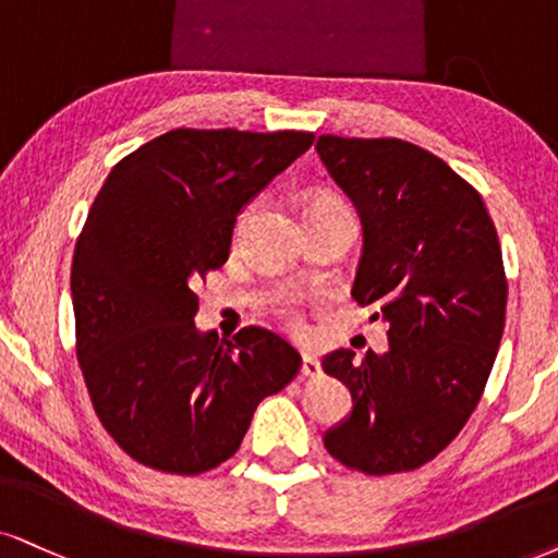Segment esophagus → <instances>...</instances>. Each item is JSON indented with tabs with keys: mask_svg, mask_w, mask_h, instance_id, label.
<instances>
[{
	"mask_svg": "<svg viewBox=\"0 0 558 558\" xmlns=\"http://www.w3.org/2000/svg\"><path fill=\"white\" fill-rule=\"evenodd\" d=\"M322 373V365L316 361L314 355H308V352H303L301 355V376L306 378H316Z\"/></svg>",
	"mask_w": 558,
	"mask_h": 558,
	"instance_id": "obj_1",
	"label": "esophagus"
}]
</instances>
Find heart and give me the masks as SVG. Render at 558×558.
<instances>
[{
	"instance_id": "heart-1",
	"label": "heart",
	"mask_w": 558,
	"mask_h": 558,
	"mask_svg": "<svg viewBox=\"0 0 558 558\" xmlns=\"http://www.w3.org/2000/svg\"><path fill=\"white\" fill-rule=\"evenodd\" d=\"M327 206H344V203H342V201H337V197H316V201H314L312 206H308L306 210H314V208H327ZM246 216H250V210H244V214H242V223H244V218H246ZM283 314H286L288 319H291V322L299 319V314H295V308L291 306V303H286V306H283Z\"/></svg>"
}]
</instances>
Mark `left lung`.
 I'll list each match as a JSON object with an SVG mask.
<instances>
[{
    "label": "left lung",
    "instance_id": "1",
    "mask_svg": "<svg viewBox=\"0 0 558 558\" xmlns=\"http://www.w3.org/2000/svg\"><path fill=\"white\" fill-rule=\"evenodd\" d=\"M316 151L361 214L352 299L389 322L384 355L342 348L322 361L352 393L324 446L368 476L420 469L461 433L495 365L507 308L497 229L482 195L409 141L319 136Z\"/></svg>",
    "mask_w": 558,
    "mask_h": 558
}]
</instances>
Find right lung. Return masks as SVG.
Instances as JSON below:
<instances>
[{
  "instance_id": "obj_1",
  "label": "right lung",
  "mask_w": 558,
  "mask_h": 558,
  "mask_svg": "<svg viewBox=\"0 0 558 558\" xmlns=\"http://www.w3.org/2000/svg\"><path fill=\"white\" fill-rule=\"evenodd\" d=\"M312 144L306 131H169L118 161L92 203L72 263L76 357L102 427L144 466L216 469L299 373L275 331L218 340L193 319L236 216Z\"/></svg>"
}]
</instances>
